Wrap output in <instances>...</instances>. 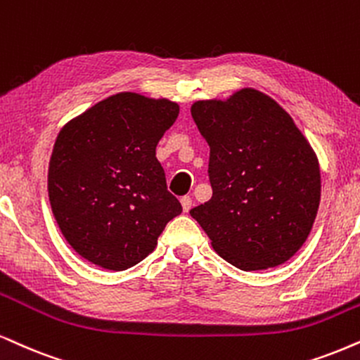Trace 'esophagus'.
<instances>
[{
	"label": "esophagus",
	"instance_id": "obj_1",
	"mask_svg": "<svg viewBox=\"0 0 360 360\" xmlns=\"http://www.w3.org/2000/svg\"><path fill=\"white\" fill-rule=\"evenodd\" d=\"M181 204H183V211L188 212L191 206H193V199H191V195H183V198H181Z\"/></svg>",
	"mask_w": 360,
	"mask_h": 360
}]
</instances>
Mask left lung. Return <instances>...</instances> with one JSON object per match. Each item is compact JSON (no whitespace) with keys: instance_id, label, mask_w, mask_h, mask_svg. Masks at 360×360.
Here are the masks:
<instances>
[{"instance_id":"8db88e82","label":"left lung","mask_w":360,"mask_h":360,"mask_svg":"<svg viewBox=\"0 0 360 360\" xmlns=\"http://www.w3.org/2000/svg\"><path fill=\"white\" fill-rule=\"evenodd\" d=\"M191 115L211 148L212 198L189 214L238 269L284 264L306 243L319 209L311 144L274 99L251 88L194 103Z\"/></svg>"}]
</instances>
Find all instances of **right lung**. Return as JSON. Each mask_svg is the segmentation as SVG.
Masks as SVG:
<instances>
[{"instance_id":"obj_1","label":"right lung","mask_w":360,"mask_h":360,"mask_svg":"<svg viewBox=\"0 0 360 360\" xmlns=\"http://www.w3.org/2000/svg\"><path fill=\"white\" fill-rule=\"evenodd\" d=\"M179 106L120 93L59 131L49 161L48 193L56 222L79 256L124 271L154 251L183 206L166 186L159 139Z\"/></svg>"}]
</instances>
